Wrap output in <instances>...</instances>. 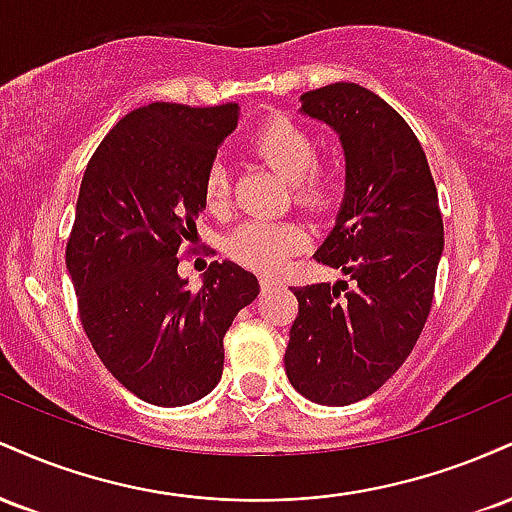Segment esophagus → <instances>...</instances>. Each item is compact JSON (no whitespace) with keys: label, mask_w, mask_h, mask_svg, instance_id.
<instances>
[{"label":"esophagus","mask_w":512,"mask_h":512,"mask_svg":"<svg viewBox=\"0 0 512 512\" xmlns=\"http://www.w3.org/2000/svg\"><path fill=\"white\" fill-rule=\"evenodd\" d=\"M260 286H262V291H269V289H274V286H281V281L272 279V276H262Z\"/></svg>","instance_id":"1"}]
</instances>
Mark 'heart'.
<instances>
[{
  "mask_svg": "<svg viewBox=\"0 0 512 512\" xmlns=\"http://www.w3.org/2000/svg\"><path fill=\"white\" fill-rule=\"evenodd\" d=\"M252 149L274 170L293 182L298 202L322 207L332 197V175L315 166V142L291 120L267 122L252 139ZM228 170L221 161L211 163L204 178V199L211 209L228 202ZM308 243V233L296 221L250 219L228 240V252L257 272H279Z\"/></svg>",
  "mask_w": 512,
  "mask_h": 512,
  "instance_id": "b5f03b06",
  "label": "heart"
}]
</instances>
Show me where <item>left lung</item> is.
Returning <instances> with one entry per match:
<instances>
[{"instance_id": "8db88e82", "label": "left lung", "mask_w": 512, "mask_h": 512, "mask_svg": "<svg viewBox=\"0 0 512 512\" xmlns=\"http://www.w3.org/2000/svg\"><path fill=\"white\" fill-rule=\"evenodd\" d=\"M298 113L334 129L344 149V197L315 257L349 279L293 289L284 368L293 390L344 407L380 390L426 325L443 219L426 154L407 122L358 84L301 96Z\"/></svg>"}]
</instances>
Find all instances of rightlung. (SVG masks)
Masks as SVG:
<instances>
[{"mask_svg":"<svg viewBox=\"0 0 512 512\" xmlns=\"http://www.w3.org/2000/svg\"><path fill=\"white\" fill-rule=\"evenodd\" d=\"M238 117V103L144 105L110 129L81 180L67 243L81 325L117 383L156 407L219 385L223 337L260 293L231 260L211 262L199 291L178 274L207 170Z\"/></svg>","mask_w":512,"mask_h":512,"instance_id":"1","label":"right lung"}]
</instances>
